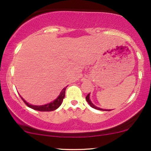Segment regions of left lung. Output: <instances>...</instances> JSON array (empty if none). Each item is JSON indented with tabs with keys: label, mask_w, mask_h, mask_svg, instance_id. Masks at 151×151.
Instances as JSON below:
<instances>
[{
	"label": "left lung",
	"mask_w": 151,
	"mask_h": 151,
	"mask_svg": "<svg viewBox=\"0 0 151 151\" xmlns=\"http://www.w3.org/2000/svg\"><path fill=\"white\" fill-rule=\"evenodd\" d=\"M90 93L89 94H88V95L86 97V101L88 102V104H90V105H91V107H93V108H94V109H98V110H102V111H106V110H105V109H100V108H99V107H97L96 106H95L94 104H93L92 102H91V100H90ZM107 111H111V109H108Z\"/></svg>",
	"instance_id": "8db88e82"
}]
</instances>
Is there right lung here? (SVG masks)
Instances as JSON below:
<instances>
[{"label": "right lung", "mask_w": 151, "mask_h": 151, "mask_svg": "<svg viewBox=\"0 0 151 151\" xmlns=\"http://www.w3.org/2000/svg\"><path fill=\"white\" fill-rule=\"evenodd\" d=\"M65 90L66 88H64L62 90V91L60 92L59 96L54 101H53L52 102L49 103V104H45V105H41V106H35V105H32V104H28L27 102H26L22 97V99L24 101L25 104L27 105L28 107L33 109L37 110V111H51L56 110V109H58L59 106H60V104H62L63 100L65 98Z\"/></svg>", "instance_id": "1"}]
</instances>
